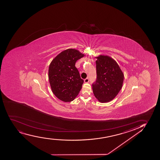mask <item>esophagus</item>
Here are the masks:
<instances>
[{
    "label": "esophagus",
    "mask_w": 160,
    "mask_h": 160,
    "mask_svg": "<svg viewBox=\"0 0 160 160\" xmlns=\"http://www.w3.org/2000/svg\"><path fill=\"white\" fill-rule=\"evenodd\" d=\"M84 82L85 83H88L89 82V79L88 78H87L86 79H84Z\"/></svg>",
    "instance_id": "obj_1"
}]
</instances>
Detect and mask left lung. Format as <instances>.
<instances>
[{
	"label": "left lung",
	"instance_id": "left-lung-1",
	"mask_svg": "<svg viewBox=\"0 0 160 160\" xmlns=\"http://www.w3.org/2000/svg\"><path fill=\"white\" fill-rule=\"evenodd\" d=\"M95 58L97 78L92 90L100 102H108L116 97L122 88L124 74L116 61L108 55L100 54Z\"/></svg>",
	"mask_w": 160,
	"mask_h": 160
}]
</instances>
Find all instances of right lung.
<instances>
[{
  "label": "right lung",
  "instance_id": "add662e5",
  "mask_svg": "<svg viewBox=\"0 0 160 160\" xmlns=\"http://www.w3.org/2000/svg\"><path fill=\"white\" fill-rule=\"evenodd\" d=\"M84 54L74 48L64 50L50 63L48 79L52 92L64 102L75 99L81 91L84 81L76 68V62Z\"/></svg>",
  "mask_w": 160,
  "mask_h": 160
}]
</instances>
